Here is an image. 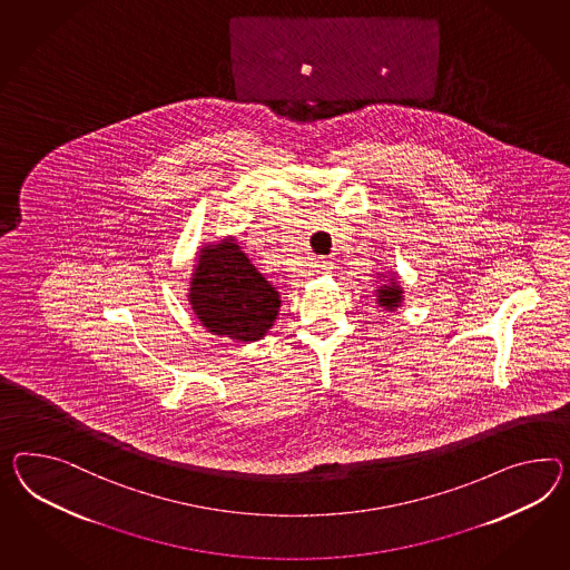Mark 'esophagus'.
Listing matches in <instances>:
<instances>
[{
	"mask_svg": "<svg viewBox=\"0 0 570 570\" xmlns=\"http://www.w3.org/2000/svg\"><path fill=\"white\" fill-rule=\"evenodd\" d=\"M318 268H321L322 273H331L335 266H333V263L331 261H318V264H316Z\"/></svg>",
	"mask_w": 570,
	"mask_h": 570,
	"instance_id": "obj_1",
	"label": "esophagus"
}]
</instances>
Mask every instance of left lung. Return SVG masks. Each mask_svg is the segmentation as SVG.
Here are the masks:
<instances>
[{
    "instance_id": "8db88e82",
    "label": "left lung",
    "mask_w": 570,
    "mask_h": 570,
    "mask_svg": "<svg viewBox=\"0 0 570 570\" xmlns=\"http://www.w3.org/2000/svg\"><path fill=\"white\" fill-rule=\"evenodd\" d=\"M376 302H379L380 307L391 309V312L401 306V302H403V287L399 285L396 278L393 277L391 283L376 287Z\"/></svg>"
}]
</instances>
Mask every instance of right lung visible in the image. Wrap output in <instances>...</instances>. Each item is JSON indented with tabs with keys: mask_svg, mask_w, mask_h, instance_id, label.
<instances>
[{
	"mask_svg": "<svg viewBox=\"0 0 570 570\" xmlns=\"http://www.w3.org/2000/svg\"><path fill=\"white\" fill-rule=\"evenodd\" d=\"M191 309L213 335L258 341L277 318L281 297L234 237L200 249L191 273Z\"/></svg>",
	"mask_w": 570,
	"mask_h": 570,
	"instance_id": "right-lung-1",
	"label": "right lung"
}]
</instances>
